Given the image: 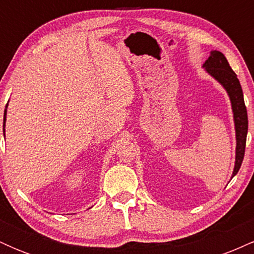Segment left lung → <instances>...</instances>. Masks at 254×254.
Listing matches in <instances>:
<instances>
[{
	"label": "left lung",
	"instance_id": "obj_1",
	"mask_svg": "<svg viewBox=\"0 0 254 254\" xmlns=\"http://www.w3.org/2000/svg\"><path fill=\"white\" fill-rule=\"evenodd\" d=\"M203 68L226 89L230 104H232L233 119L235 125V138H237V148H235V165L233 170L232 178L238 173L243 164L246 147L247 130H249V119H247V110L245 106L243 89L239 82L237 74L230 68L228 61L222 52L212 50L210 56L203 64Z\"/></svg>",
	"mask_w": 254,
	"mask_h": 254
}]
</instances>
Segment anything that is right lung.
Masks as SVG:
<instances>
[{
  "mask_svg": "<svg viewBox=\"0 0 254 254\" xmlns=\"http://www.w3.org/2000/svg\"><path fill=\"white\" fill-rule=\"evenodd\" d=\"M7 107H8V104H7V106H5V110H4V116H3V135H4V127H5V119H7Z\"/></svg>",
  "mask_w": 254,
  "mask_h": 254,
  "instance_id": "right-lung-1",
  "label": "right lung"
}]
</instances>
